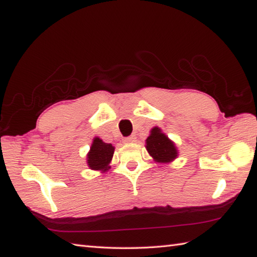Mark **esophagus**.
Returning a JSON list of instances; mask_svg holds the SVG:
<instances>
[{
  "label": "esophagus",
  "mask_w": 257,
  "mask_h": 257,
  "mask_svg": "<svg viewBox=\"0 0 257 257\" xmlns=\"http://www.w3.org/2000/svg\"><path fill=\"white\" fill-rule=\"evenodd\" d=\"M135 141H136L135 136H130V137H127L123 139V143H125V144H133V143H135Z\"/></svg>",
  "instance_id": "esophagus-1"
}]
</instances>
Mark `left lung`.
Wrapping results in <instances>:
<instances>
[{"label": "left lung", "instance_id": "1", "mask_svg": "<svg viewBox=\"0 0 257 257\" xmlns=\"http://www.w3.org/2000/svg\"><path fill=\"white\" fill-rule=\"evenodd\" d=\"M146 148L154 160L159 163L171 162L178 157L176 145L158 127L151 129L150 136L146 140Z\"/></svg>", "mask_w": 257, "mask_h": 257}]
</instances>
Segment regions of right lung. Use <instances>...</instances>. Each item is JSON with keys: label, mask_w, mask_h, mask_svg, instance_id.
I'll return each instance as SVG.
<instances>
[{"label": "right lung", "mask_w": 257, "mask_h": 257, "mask_svg": "<svg viewBox=\"0 0 257 257\" xmlns=\"http://www.w3.org/2000/svg\"><path fill=\"white\" fill-rule=\"evenodd\" d=\"M114 148L111 144H106L100 138H94L90 150L87 155V165L91 170H98L105 172L109 168Z\"/></svg>", "instance_id": "add662e5"}]
</instances>
